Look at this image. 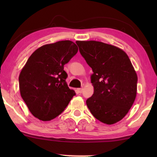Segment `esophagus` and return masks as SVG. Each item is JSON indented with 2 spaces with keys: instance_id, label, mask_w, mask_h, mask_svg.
<instances>
[{
  "instance_id": "obj_1",
  "label": "esophagus",
  "mask_w": 157,
  "mask_h": 157,
  "mask_svg": "<svg viewBox=\"0 0 157 157\" xmlns=\"http://www.w3.org/2000/svg\"><path fill=\"white\" fill-rule=\"evenodd\" d=\"M77 91H78V93H82V88H79V89H77Z\"/></svg>"
}]
</instances>
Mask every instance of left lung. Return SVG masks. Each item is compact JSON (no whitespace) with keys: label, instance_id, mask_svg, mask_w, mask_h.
Wrapping results in <instances>:
<instances>
[{"label":"left lung","instance_id":"left-lung-1","mask_svg":"<svg viewBox=\"0 0 157 157\" xmlns=\"http://www.w3.org/2000/svg\"><path fill=\"white\" fill-rule=\"evenodd\" d=\"M81 55L92 68L94 94L86 105L95 118L112 125L125 117L134 104L137 75L121 48L100 41H76Z\"/></svg>","mask_w":157,"mask_h":157}]
</instances>
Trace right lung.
<instances>
[{"mask_svg":"<svg viewBox=\"0 0 157 157\" xmlns=\"http://www.w3.org/2000/svg\"><path fill=\"white\" fill-rule=\"evenodd\" d=\"M71 40L46 44L36 49L19 75L21 95L32 114L49 121L60 114L75 95L68 87L64 65L77 54Z\"/></svg>","mask_w":157,"mask_h":157,"instance_id":"add662e5","label":"right lung"}]
</instances>
